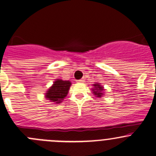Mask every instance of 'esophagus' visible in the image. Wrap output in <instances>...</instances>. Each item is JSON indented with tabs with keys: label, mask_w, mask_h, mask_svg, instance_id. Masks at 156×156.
Returning a JSON list of instances; mask_svg holds the SVG:
<instances>
[{
	"label": "esophagus",
	"mask_w": 156,
	"mask_h": 156,
	"mask_svg": "<svg viewBox=\"0 0 156 156\" xmlns=\"http://www.w3.org/2000/svg\"><path fill=\"white\" fill-rule=\"evenodd\" d=\"M84 81V78H81V79H80V80H78V82H79V83H83Z\"/></svg>",
	"instance_id": "obj_1"
}]
</instances>
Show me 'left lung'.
Segmentation results:
<instances>
[{"label":"left lung","instance_id":"8db88e82","mask_svg":"<svg viewBox=\"0 0 156 156\" xmlns=\"http://www.w3.org/2000/svg\"><path fill=\"white\" fill-rule=\"evenodd\" d=\"M94 87L95 88L94 89H93V91H94V95H96L97 97H102V95H103V93H102V91H103V87H102V86L100 85V84H94Z\"/></svg>","mask_w":156,"mask_h":156}]
</instances>
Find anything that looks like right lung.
<instances>
[{"label":"right lung","mask_w":156,"mask_h":156,"mask_svg":"<svg viewBox=\"0 0 156 156\" xmlns=\"http://www.w3.org/2000/svg\"><path fill=\"white\" fill-rule=\"evenodd\" d=\"M70 86V81L56 80L53 86L47 92L46 98H48L51 102L60 103L68 94Z\"/></svg>","instance_id":"obj_1"}]
</instances>
